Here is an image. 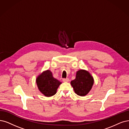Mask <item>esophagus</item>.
<instances>
[{"instance_id":"esophagus-1","label":"esophagus","mask_w":129,"mask_h":129,"mask_svg":"<svg viewBox=\"0 0 129 129\" xmlns=\"http://www.w3.org/2000/svg\"><path fill=\"white\" fill-rule=\"evenodd\" d=\"M63 81L65 82H69V78H64V79H63Z\"/></svg>"}]
</instances>
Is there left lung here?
<instances>
[{"label": "left lung", "instance_id": "1", "mask_svg": "<svg viewBox=\"0 0 129 129\" xmlns=\"http://www.w3.org/2000/svg\"><path fill=\"white\" fill-rule=\"evenodd\" d=\"M93 82V77L88 71L80 70L77 71L76 78L71 82V84L75 93L80 96H84L91 89Z\"/></svg>", "mask_w": 129, "mask_h": 129}]
</instances>
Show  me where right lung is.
<instances>
[{
  "label": "right lung",
  "instance_id": "add662e5",
  "mask_svg": "<svg viewBox=\"0 0 129 129\" xmlns=\"http://www.w3.org/2000/svg\"><path fill=\"white\" fill-rule=\"evenodd\" d=\"M36 83L40 91L46 97L54 96L61 83L53 77L50 70L45 71L38 76L36 79Z\"/></svg>",
  "mask_w": 129,
  "mask_h": 129
}]
</instances>
